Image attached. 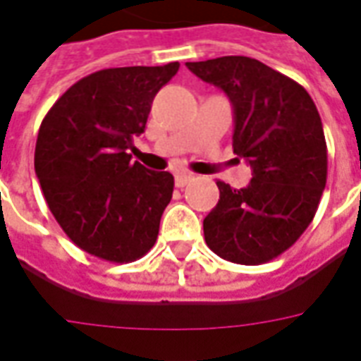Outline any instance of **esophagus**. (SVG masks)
<instances>
[{"instance_id": "34e87169", "label": "esophagus", "mask_w": 361, "mask_h": 361, "mask_svg": "<svg viewBox=\"0 0 361 361\" xmlns=\"http://www.w3.org/2000/svg\"><path fill=\"white\" fill-rule=\"evenodd\" d=\"M191 180H193V176H191V173H188V172H178V173H176V185H178V188H183V185H188Z\"/></svg>"}]
</instances>
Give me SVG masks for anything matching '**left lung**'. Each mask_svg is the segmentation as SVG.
Returning <instances> with one entry per match:
<instances>
[{
	"label": "left lung",
	"instance_id": "8db88e82",
	"mask_svg": "<svg viewBox=\"0 0 361 361\" xmlns=\"http://www.w3.org/2000/svg\"><path fill=\"white\" fill-rule=\"evenodd\" d=\"M220 87L233 111V153L252 180L218 181L220 201L202 221L216 255L255 266L285 252L314 220L327 180V147L314 101L295 80L250 57L185 63Z\"/></svg>",
	"mask_w": 361,
	"mask_h": 361
}]
</instances>
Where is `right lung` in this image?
<instances>
[{"label": "right lung", "instance_id": "right-lung-1", "mask_svg": "<svg viewBox=\"0 0 361 361\" xmlns=\"http://www.w3.org/2000/svg\"><path fill=\"white\" fill-rule=\"evenodd\" d=\"M178 68L93 72L63 93L39 126L34 168L45 201L71 241L90 255L132 262L157 241L173 176L132 162L128 149Z\"/></svg>", "mask_w": 361, "mask_h": 361}]
</instances>
